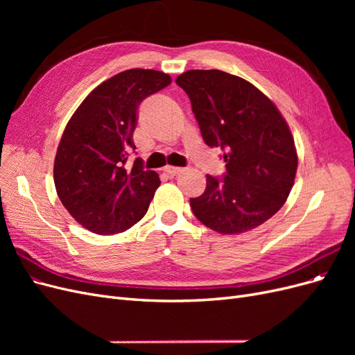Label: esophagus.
<instances>
[{"label":"esophagus","instance_id":"34e87169","mask_svg":"<svg viewBox=\"0 0 355 355\" xmlns=\"http://www.w3.org/2000/svg\"><path fill=\"white\" fill-rule=\"evenodd\" d=\"M164 171H166V173H167L170 178H175V176L180 175L182 171H184V168H180V167H171V166H167V167L164 168Z\"/></svg>","mask_w":355,"mask_h":355}]
</instances>
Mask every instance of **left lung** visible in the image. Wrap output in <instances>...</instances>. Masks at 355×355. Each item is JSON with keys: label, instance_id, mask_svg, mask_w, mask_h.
<instances>
[{"label": "left lung", "instance_id": "1", "mask_svg": "<svg viewBox=\"0 0 355 355\" xmlns=\"http://www.w3.org/2000/svg\"><path fill=\"white\" fill-rule=\"evenodd\" d=\"M210 148L222 149L223 178L207 175L206 191L189 204L196 218L219 234L259 227L292 191L297 154L277 106L253 84L219 69H191L176 78Z\"/></svg>", "mask_w": 355, "mask_h": 355}]
</instances>
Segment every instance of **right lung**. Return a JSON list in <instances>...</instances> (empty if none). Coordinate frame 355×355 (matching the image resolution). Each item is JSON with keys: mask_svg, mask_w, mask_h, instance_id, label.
Instances as JSON below:
<instances>
[{"mask_svg": "<svg viewBox=\"0 0 355 355\" xmlns=\"http://www.w3.org/2000/svg\"><path fill=\"white\" fill-rule=\"evenodd\" d=\"M171 83L154 69H128L98 85L73 112L55 158L58 196L85 230L110 235L132 228L148 211L159 178L135 151L133 132L144 99Z\"/></svg>", "mask_w": 355, "mask_h": 355, "instance_id": "1", "label": "right lung"}]
</instances>
